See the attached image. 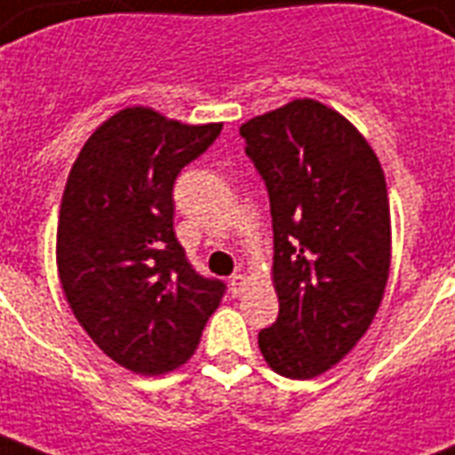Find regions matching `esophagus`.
<instances>
[{"mask_svg":"<svg viewBox=\"0 0 455 455\" xmlns=\"http://www.w3.org/2000/svg\"><path fill=\"white\" fill-rule=\"evenodd\" d=\"M245 289H248V276H245V274H234V276H231V293L238 298L245 293Z\"/></svg>","mask_w":455,"mask_h":455,"instance_id":"esophagus-1","label":"esophagus"}]
</instances>
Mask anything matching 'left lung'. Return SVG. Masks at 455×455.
Returning <instances> with one entry per match:
<instances>
[{
    "label": "left lung",
    "mask_w": 455,
    "mask_h": 455,
    "mask_svg": "<svg viewBox=\"0 0 455 455\" xmlns=\"http://www.w3.org/2000/svg\"><path fill=\"white\" fill-rule=\"evenodd\" d=\"M241 135L272 204L279 317L259 331V351L276 374L312 379L353 351L384 298V169L351 121L310 97L245 121Z\"/></svg>",
    "instance_id": "8db88e82"
}]
</instances>
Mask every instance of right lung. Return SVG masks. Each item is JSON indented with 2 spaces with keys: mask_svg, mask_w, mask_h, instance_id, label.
<instances>
[{
  "mask_svg": "<svg viewBox=\"0 0 455 455\" xmlns=\"http://www.w3.org/2000/svg\"><path fill=\"white\" fill-rule=\"evenodd\" d=\"M221 124H183L133 104L92 131L66 179L57 274L97 348L143 377L186 365L224 298L173 234V181Z\"/></svg>",
  "mask_w": 455,
  "mask_h": 455,
  "instance_id": "right-lung-1",
  "label": "right lung"
}]
</instances>
